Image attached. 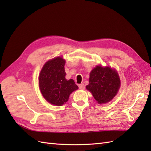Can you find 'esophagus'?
Returning <instances> with one entry per match:
<instances>
[{"label": "esophagus", "instance_id": "1", "mask_svg": "<svg viewBox=\"0 0 151 151\" xmlns=\"http://www.w3.org/2000/svg\"><path fill=\"white\" fill-rule=\"evenodd\" d=\"M78 88L80 89H84L85 88V86L84 84H81L78 85Z\"/></svg>", "mask_w": 151, "mask_h": 151}]
</instances>
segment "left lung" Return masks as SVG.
Wrapping results in <instances>:
<instances>
[{"mask_svg": "<svg viewBox=\"0 0 151 151\" xmlns=\"http://www.w3.org/2000/svg\"><path fill=\"white\" fill-rule=\"evenodd\" d=\"M120 79L116 70L109 67L97 66L89 75L86 89L90 91L99 104L106 103L117 94L120 87Z\"/></svg>", "mask_w": 151, "mask_h": 151, "instance_id": "left-lung-1", "label": "left lung"}]
</instances>
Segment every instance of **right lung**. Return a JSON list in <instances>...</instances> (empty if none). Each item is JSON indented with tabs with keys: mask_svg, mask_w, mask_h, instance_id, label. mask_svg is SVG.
Returning a JSON list of instances; mask_svg holds the SVG:
<instances>
[{
	"mask_svg": "<svg viewBox=\"0 0 151 151\" xmlns=\"http://www.w3.org/2000/svg\"><path fill=\"white\" fill-rule=\"evenodd\" d=\"M65 63V60L61 57L48 61L39 76L41 93L54 105L62 106L68 101L70 94L78 88L73 79L66 80Z\"/></svg>",
	"mask_w": 151,
	"mask_h": 151,
	"instance_id": "obj_1",
	"label": "right lung"
}]
</instances>
